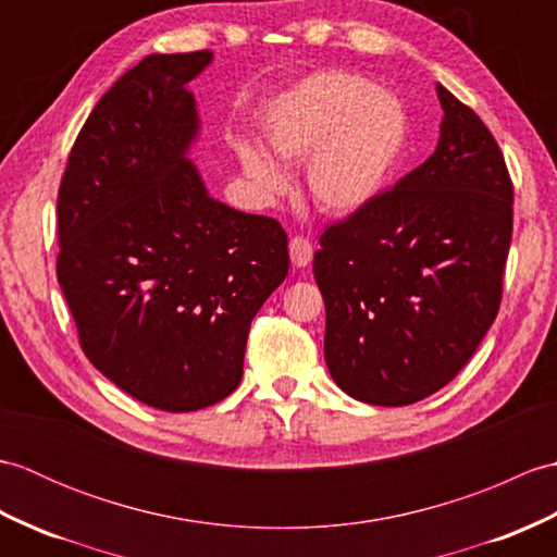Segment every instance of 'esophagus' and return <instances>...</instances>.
I'll return each mask as SVG.
<instances>
[{"mask_svg":"<svg viewBox=\"0 0 557 557\" xmlns=\"http://www.w3.org/2000/svg\"><path fill=\"white\" fill-rule=\"evenodd\" d=\"M289 258L294 268H306L313 260V244L304 236H294L289 242Z\"/></svg>","mask_w":557,"mask_h":557,"instance_id":"esophagus-1","label":"esophagus"}]
</instances>
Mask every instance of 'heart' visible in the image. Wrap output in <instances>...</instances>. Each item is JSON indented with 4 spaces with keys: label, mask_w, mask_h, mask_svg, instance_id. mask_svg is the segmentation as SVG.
Listing matches in <instances>:
<instances>
[{
    "label": "heart",
    "mask_w": 557,
    "mask_h": 557,
    "mask_svg": "<svg viewBox=\"0 0 557 557\" xmlns=\"http://www.w3.org/2000/svg\"><path fill=\"white\" fill-rule=\"evenodd\" d=\"M407 140V112L401 102L369 78L321 74L282 100L268 120L272 156L287 162L306 160L309 191L327 212H351L381 191ZM242 162L260 191H285L287 176L253 148Z\"/></svg>",
    "instance_id": "b5f03b06"
}]
</instances>
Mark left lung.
Segmentation results:
<instances>
[{"label":"left lung","instance_id":"1","mask_svg":"<svg viewBox=\"0 0 557 557\" xmlns=\"http://www.w3.org/2000/svg\"><path fill=\"white\" fill-rule=\"evenodd\" d=\"M437 98L433 156L327 224L313 256L330 375L377 407L413 405L453 381L503 301L510 172L479 114L443 86Z\"/></svg>","mask_w":557,"mask_h":557}]
</instances>
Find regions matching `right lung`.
Wrapping results in <instances>:
<instances>
[{"instance_id":"add662e5","label":"right lung","mask_w":557,"mask_h":557,"mask_svg":"<svg viewBox=\"0 0 557 557\" xmlns=\"http://www.w3.org/2000/svg\"><path fill=\"white\" fill-rule=\"evenodd\" d=\"M208 50L150 54L104 92L57 194V280L81 349L124 393L196 411L234 393L248 327L289 270L277 220L210 198L184 152Z\"/></svg>"}]
</instances>
